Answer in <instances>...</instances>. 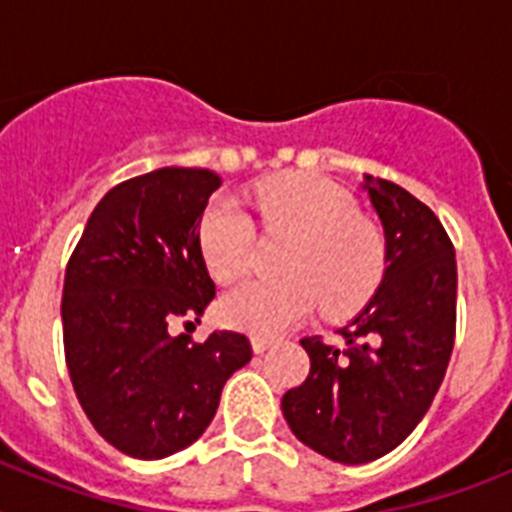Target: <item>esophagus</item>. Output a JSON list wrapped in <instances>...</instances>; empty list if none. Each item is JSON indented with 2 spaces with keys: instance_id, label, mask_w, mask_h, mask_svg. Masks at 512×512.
<instances>
[{
  "instance_id": "34e87169",
  "label": "esophagus",
  "mask_w": 512,
  "mask_h": 512,
  "mask_svg": "<svg viewBox=\"0 0 512 512\" xmlns=\"http://www.w3.org/2000/svg\"><path fill=\"white\" fill-rule=\"evenodd\" d=\"M274 338H266V336H251V346H253V351H256V354H264L266 348H271L274 346Z\"/></svg>"
}]
</instances>
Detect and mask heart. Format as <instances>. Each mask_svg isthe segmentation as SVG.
I'll return each mask as SVG.
<instances>
[{"mask_svg": "<svg viewBox=\"0 0 512 512\" xmlns=\"http://www.w3.org/2000/svg\"><path fill=\"white\" fill-rule=\"evenodd\" d=\"M264 233L292 235L282 279H246L220 297V320L256 336H274L307 318L320 302L328 315H346L374 295L387 264L377 225L356 215L348 192L315 174L284 176L251 194ZM210 277L230 282L251 261L253 225L238 202L215 197L197 228Z\"/></svg>", "mask_w": 512, "mask_h": 512, "instance_id": "obj_1", "label": "heart"}]
</instances>
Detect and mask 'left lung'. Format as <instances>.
Wrapping results in <instances>:
<instances>
[{
  "mask_svg": "<svg viewBox=\"0 0 512 512\" xmlns=\"http://www.w3.org/2000/svg\"><path fill=\"white\" fill-rule=\"evenodd\" d=\"M384 228L382 284L341 336L302 338L310 374L282 397L289 428L341 464L390 454L413 433L443 382L456 336V259L441 220L387 179L364 176Z\"/></svg>",
  "mask_w": 512,
  "mask_h": 512,
  "instance_id": "obj_1",
  "label": "left lung"
}]
</instances>
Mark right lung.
I'll list each match as a JSON object with an SVG mask.
<instances>
[{
	"mask_svg": "<svg viewBox=\"0 0 512 512\" xmlns=\"http://www.w3.org/2000/svg\"><path fill=\"white\" fill-rule=\"evenodd\" d=\"M210 169L166 166L117 184L94 207L63 279V351L99 436L164 459L205 433L230 374L251 361L243 333L174 336L215 297L197 228L220 187Z\"/></svg>",
	"mask_w": 512,
	"mask_h": 512,
	"instance_id": "1",
	"label": "right lung"
}]
</instances>
